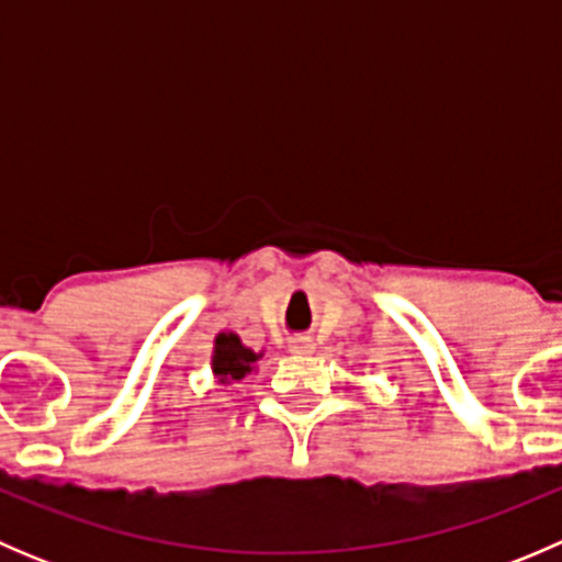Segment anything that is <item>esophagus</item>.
Masks as SVG:
<instances>
[{
    "instance_id": "34e87169",
    "label": "esophagus",
    "mask_w": 562,
    "mask_h": 562,
    "mask_svg": "<svg viewBox=\"0 0 562 562\" xmlns=\"http://www.w3.org/2000/svg\"><path fill=\"white\" fill-rule=\"evenodd\" d=\"M288 348H291V353L307 356L315 350V342L310 337H296V339H291V345H288Z\"/></svg>"
}]
</instances>
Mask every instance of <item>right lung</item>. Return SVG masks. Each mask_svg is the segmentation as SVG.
Instances as JSON below:
<instances>
[{
	"label": "right lung",
	"instance_id": "add662e5",
	"mask_svg": "<svg viewBox=\"0 0 562 562\" xmlns=\"http://www.w3.org/2000/svg\"><path fill=\"white\" fill-rule=\"evenodd\" d=\"M263 359V353H255L252 348H247L239 339V334L234 331H220L214 337V353H212V375L217 378V383H239L241 378H247L255 370V361Z\"/></svg>",
	"mask_w": 562,
	"mask_h": 562
}]
</instances>
